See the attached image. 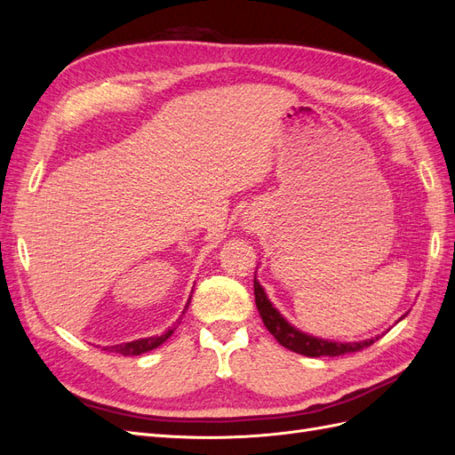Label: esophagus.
<instances>
[{
    "label": "esophagus",
    "instance_id": "1",
    "mask_svg": "<svg viewBox=\"0 0 455 455\" xmlns=\"http://www.w3.org/2000/svg\"><path fill=\"white\" fill-rule=\"evenodd\" d=\"M244 224H246V229H254V228H252L254 224H251V222H244Z\"/></svg>",
    "mask_w": 455,
    "mask_h": 455
}]
</instances>
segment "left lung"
Instances as JSON below:
<instances>
[{"label": "left lung", "mask_w": 455, "mask_h": 455, "mask_svg": "<svg viewBox=\"0 0 455 455\" xmlns=\"http://www.w3.org/2000/svg\"><path fill=\"white\" fill-rule=\"evenodd\" d=\"M254 298H256V307L259 311L261 321H264L266 328L275 336L283 347L291 349L294 353L306 355V356H339L361 351L364 347H370L376 339H364V341H349V343H339V341H328L309 336L301 330L288 324L284 316L273 307L271 301L267 299L264 288L254 277Z\"/></svg>", "instance_id": "obj_1"}]
</instances>
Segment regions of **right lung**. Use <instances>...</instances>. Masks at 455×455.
<instances>
[{
  "instance_id": "1",
  "label": "right lung",
  "mask_w": 455,
  "mask_h": 455,
  "mask_svg": "<svg viewBox=\"0 0 455 455\" xmlns=\"http://www.w3.org/2000/svg\"><path fill=\"white\" fill-rule=\"evenodd\" d=\"M189 299H191V296H189ZM189 299H188L186 309L182 311V315H186V311H188ZM180 321H182V316H180V319L176 321V324H180ZM176 324H174L172 328H169L167 332L161 334V336H151V338H142V339L129 341V343H121V346H112V347H106L104 351H112V353H119V355H125V356H127V355H142V353H148V351H151V349L159 347L163 341H167V339L171 338V334L174 332Z\"/></svg>"
}]
</instances>
